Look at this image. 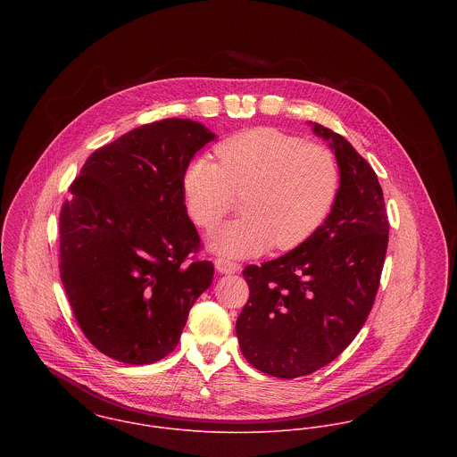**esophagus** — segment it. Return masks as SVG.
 Instances as JSON below:
<instances>
[{
  "mask_svg": "<svg viewBox=\"0 0 457 457\" xmlns=\"http://www.w3.org/2000/svg\"><path fill=\"white\" fill-rule=\"evenodd\" d=\"M214 267L221 274H234V272H237L241 269V265L237 262L228 261L225 257H216L214 259Z\"/></svg>",
  "mask_w": 457,
  "mask_h": 457,
  "instance_id": "1",
  "label": "esophagus"
}]
</instances>
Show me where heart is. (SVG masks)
<instances>
[{"label":"heart","mask_w":457,"mask_h":457,"mask_svg":"<svg viewBox=\"0 0 457 457\" xmlns=\"http://www.w3.org/2000/svg\"><path fill=\"white\" fill-rule=\"evenodd\" d=\"M220 162L195 156L181 187L190 218L212 228L245 194L246 216L211 234V246L230 257H250L274 245L292 250L306 243L332 212L341 188L334 153L285 131L261 127L216 145Z\"/></svg>","instance_id":"b5f03b06"}]
</instances>
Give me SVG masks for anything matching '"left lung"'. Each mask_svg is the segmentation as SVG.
<instances>
[{
	"label": "left lung",
	"instance_id": "left-lung-1",
	"mask_svg": "<svg viewBox=\"0 0 457 457\" xmlns=\"http://www.w3.org/2000/svg\"><path fill=\"white\" fill-rule=\"evenodd\" d=\"M334 149L341 188L326 223L279 259L248 265L250 297L236 322L246 361L276 378L332 362L368 320L389 245L384 192L371 165L336 131L313 123Z\"/></svg>",
	"mask_w": 457,
	"mask_h": 457
}]
</instances>
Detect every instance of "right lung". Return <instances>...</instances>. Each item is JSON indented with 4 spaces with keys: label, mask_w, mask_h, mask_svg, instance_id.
Segmentation results:
<instances>
[{
    "label": "right lung",
    "mask_w": 457,
    "mask_h": 457,
    "mask_svg": "<svg viewBox=\"0 0 457 457\" xmlns=\"http://www.w3.org/2000/svg\"><path fill=\"white\" fill-rule=\"evenodd\" d=\"M212 138L192 120L142 125L91 153L68 188L63 288L84 336L111 359L140 366L169 355L212 283V262L195 257L202 245L181 187Z\"/></svg>",
    "instance_id": "right-lung-1"
}]
</instances>
